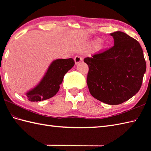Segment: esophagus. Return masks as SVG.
<instances>
[{
  "label": "esophagus",
  "mask_w": 151,
  "mask_h": 151,
  "mask_svg": "<svg viewBox=\"0 0 151 151\" xmlns=\"http://www.w3.org/2000/svg\"><path fill=\"white\" fill-rule=\"evenodd\" d=\"M82 60H83L81 56H78V55L76 56L75 57V58H74V60H75V62L76 64H78V63L81 62L82 61Z\"/></svg>",
  "instance_id": "esophagus-1"
}]
</instances>
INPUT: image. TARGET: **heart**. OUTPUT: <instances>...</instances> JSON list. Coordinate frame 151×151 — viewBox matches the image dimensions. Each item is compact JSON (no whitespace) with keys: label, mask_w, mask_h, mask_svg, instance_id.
<instances>
[{"label":"heart","mask_w":151,"mask_h":151,"mask_svg":"<svg viewBox=\"0 0 151 151\" xmlns=\"http://www.w3.org/2000/svg\"><path fill=\"white\" fill-rule=\"evenodd\" d=\"M91 46L93 47L97 46V49L99 50H102L104 48V45L103 43H101V41L99 40H95L94 41H93L91 42Z\"/></svg>","instance_id":"1"}]
</instances>
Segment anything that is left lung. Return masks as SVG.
Segmentation results:
<instances>
[{"label":"left lung","mask_w":151,"mask_h":151,"mask_svg":"<svg viewBox=\"0 0 151 151\" xmlns=\"http://www.w3.org/2000/svg\"><path fill=\"white\" fill-rule=\"evenodd\" d=\"M110 35L113 47L84 61L89 67L87 84L91 95L104 103L117 105L139 91L146 62L137 40L120 31Z\"/></svg>","instance_id":"8db88e82"}]
</instances>
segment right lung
I'll return each mask as SVG.
<instances>
[{
    "label": "right lung",
    "mask_w": 151,
    "mask_h": 151,
    "mask_svg": "<svg viewBox=\"0 0 151 151\" xmlns=\"http://www.w3.org/2000/svg\"><path fill=\"white\" fill-rule=\"evenodd\" d=\"M74 65L75 61L73 58L53 61L41 82L26 93L28 100L37 102L52 97L59 91L64 76Z\"/></svg>",
    "instance_id": "1"
}]
</instances>
